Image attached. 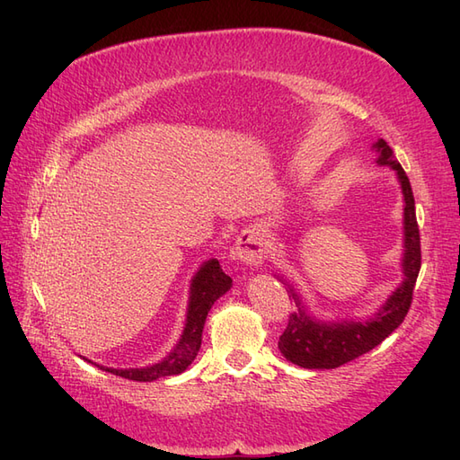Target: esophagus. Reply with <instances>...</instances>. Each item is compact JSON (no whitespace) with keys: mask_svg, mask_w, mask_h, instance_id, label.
<instances>
[{"mask_svg":"<svg viewBox=\"0 0 460 460\" xmlns=\"http://www.w3.org/2000/svg\"><path fill=\"white\" fill-rule=\"evenodd\" d=\"M235 257L247 265H261L262 257H265V237L259 227H249L239 235L235 243Z\"/></svg>","mask_w":460,"mask_h":460,"instance_id":"1","label":"esophagus"}]
</instances>
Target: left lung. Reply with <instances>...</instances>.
I'll use <instances>...</instances> for the list:
<instances>
[{
    "label": "left lung",
    "mask_w": 460,
    "mask_h": 460,
    "mask_svg": "<svg viewBox=\"0 0 460 460\" xmlns=\"http://www.w3.org/2000/svg\"><path fill=\"white\" fill-rule=\"evenodd\" d=\"M376 148L379 152L377 164L392 165L397 172L399 181H402L405 198V279L402 287L387 298L385 306L364 322L320 324V322H314L306 314L296 295H292L300 308L288 316V326L279 340V349L288 361L300 367L334 369L367 354L369 349L379 346L395 328H399L409 308H411L413 288L419 277V269H421V237H419L413 190L405 170L395 160L394 150L389 148L387 142L377 140Z\"/></svg>",
    "instance_id": "left-lung-1"
}]
</instances>
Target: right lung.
<instances>
[{
  "mask_svg": "<svg viewBox=\"0 0 460 460\" xmlns=\"http://www.w3.org/2000/svg\"><path fill=\"white\" fill-rule=\"evenodd\" d=\"M231 277L225 275L219 261L213 259L209 262H205L191 282L188 322H185V330L180 344L175 346L172 354L164 361H160V364L144 369H102L111 371L114 376L134 381H154L165 376L181 374V371H185V367L191 364L193 358L198 356V351L201 348V332L205 326V318H208V312L211 310L213 302L231 288Z\"/></svg>",
  "mask_w": 460,
  "mask_h": 460,
  "instance_id": "1",
  "label": "right lung"
}]
</instances>
